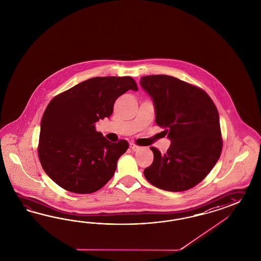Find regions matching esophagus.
I'll use <instances>...</instances> for the list:
<instances>
[{
  "mask_svg": "<svg viewBox=\"0 0 261 261\" xmlns=\"http://www.w3.org/2000/svg\"><path fill=\"white\" fill-rule=\"evenodd\" d=\"M130 148L132 149L134 152H136V151H138V150H140L141 149V147L140 146H138V145H136L135 143H130Z\"/></svg>",
  "mask_w": 261,
  "mask_h": 261,
  "instance_id": "obj_1",
  "label": "esophagus"
}]
</instances>
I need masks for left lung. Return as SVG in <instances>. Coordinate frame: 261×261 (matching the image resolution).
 <instances>
[{
	"mask_svg": "<svg viewBox=\"0 0 261 261\" xmlns=\"http://www.w3.org/2000/svg\"><path fill=\"white\" fill-rule=\"evenodd\" d=\"M153 100L155 123L171 141L165 154L151 147L154 161L144 176L156 188L188 190L199 184L219 161L222 149L219 116L202 89L167 75L141 77Z\"/></svg>",
	"mask_w": 261,
	"mask_h": 261,
	"instance_id": "left-lung-1",
	"label": "left lung"
}]
</instances>
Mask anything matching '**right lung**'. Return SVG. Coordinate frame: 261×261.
I'll return each mask as SVG.
<instances>
[{
	"label": "right lung",
	"instance_id": "1",
	"mask_svg": "<svg viewBox=\"0 0 261 261\" xmlns=\"http://www.w3.org/2000/svg\"><path fill=\"white\" fill-rule=\"evenodd\" d=\"M128 90L138 91L131 77H96L51 99L41 121L38 153L44 172L59 186L90 194L110 180L129 144L112 143L95 125L112 115L116 99Z\"/></svg>",
	"mask_w": 261,
	"mask_h": 261
}]
</instances>
